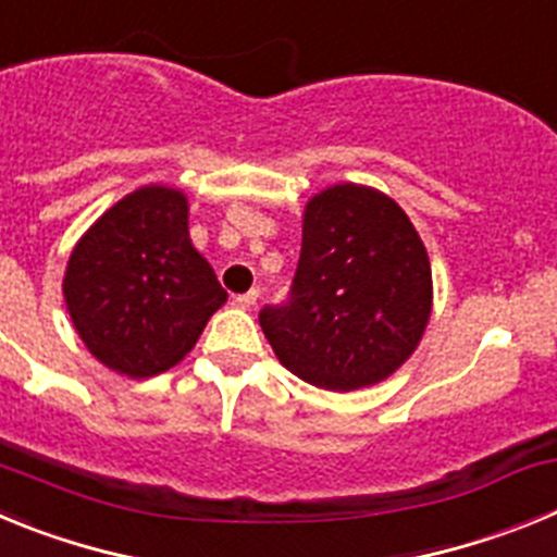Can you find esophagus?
Masks as SVG:
<instances>
[{
    "instance_id": "1",
    "label": "esophagus",
    "mask_w": 557,
    "mask_h": 557,
    "mask_svg": "<svg viewBox=\"0 0 557 557\" xmlns=\"http://www.w3.org/2000/svg\"><path fill=\"white\" fill-rule=\"evenodd\" d=\"M256 301H259V289H250V293L236 295V298H234V307H239V309H250V307H253Z\"/></svg>"
}]
</instances>
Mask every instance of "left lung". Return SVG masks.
Returning <instances> with one entry per match:
<instances>
[{"mask_svg": "<svg viewBox=\"0 0 557 557\" xmlns=\"http://www.w3.org/2000/svg\"><path fill=\"white\" fill-rule=\"evenodd\" d=\"M430 314V256L405 209L373 186L334 184L304 206L289 304L259 323L287 371L351 393L405 366Z\"/></svg>", "mask_w": 557, "mask_h": 557, "instance_id": "8db88e82", "label": "left lung"}]
</instances>
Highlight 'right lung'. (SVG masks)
<instances>
[{
    "instance_id": "add662e5",
    "label": "right lung",
    "mask_w": 557,
    "mask_h": 557,
    "mask_svg": "<svg viewBox=\"0 0 557 557\" xmlns=\"http://www.w3.org/2000/svg\"><path fill=\"white\" fill-rule=\"evenodd\" d=\"M63 301L88 354L131 379L195 348L228 295L189 239V200L147 184L102 211L69 253Z\"/></svg>"
}]
</instances>
